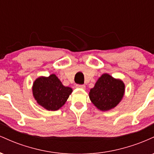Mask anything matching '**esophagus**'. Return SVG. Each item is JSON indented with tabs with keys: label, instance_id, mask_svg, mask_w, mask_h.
<instances>
[{
	"label": "esophagus",
	"instance_id": "1",
	"mask_svg": "<svg viewBox=\"0 0 154 154\" xmlns=\"http://www.w3.org/2000/svg\"><path fill=\"white\" fill-rule=\"evenodd\" d=\"M76 87L79 88V89H85V85H77Z\"/></svg>",
	"mask_w": 154,
	"mask_h": 154
}]
</instances>
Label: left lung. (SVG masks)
Returning a JSON list of instances; mask_svg holds the SVG:
<instances>
[{
  "label": "left lung",
  "mask_w": 154,
  "mask_h": 154,
  "mask_svg": "<svg viewBox=\"0 0 154 154\" xmlns=\"http://www.w3.org/2000/svg\"><path fill=\"white\" fill-rule=\"evenodd\" d=\"M125 83L109 74H103L89 92V98L97 109L106 111L116 107L123 98Z\"/></svg>",
  "instance_id": "obj_1"
}]
</instances>
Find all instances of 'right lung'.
Listing matches in <instances>:
<instances>
[{"label": "right lung", "mask_w": 154, "mask_h": 154, "mask_svg": "<svg viewBox=\"0 0 154 154\" xmlns=\"http://www.w3.org/2000/svg\"><path fill=\"white\" fill-rule=\"evenodd\" d=\"M72 89L63 85L57 76L40 77L33 82L32 94L39 105L48 111L59 110L64 105Z\"/></svg>", "instance_id": "add662e5"}]
</instances>
